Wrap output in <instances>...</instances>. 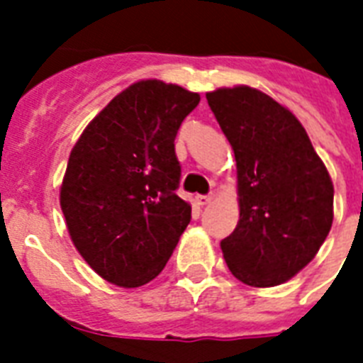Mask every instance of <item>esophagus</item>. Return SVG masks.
<instances>
[{"label":"esophagus","instance_id":"1","mask_svg":"<svg viewBox=\"0 0 363 363\" xmlns=\"http://www.w3.org/2000/svg\"><path fill=\"white\" fill-rule=\"evenodd\" d=\"M211 199H213V196H201V194H199V196H196V203H198V205H207L211 201Z\"/></svg>","mask_w":363,"mask_h":363}]
</instances>
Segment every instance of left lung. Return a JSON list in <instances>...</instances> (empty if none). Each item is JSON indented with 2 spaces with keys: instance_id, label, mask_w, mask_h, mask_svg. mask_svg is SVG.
Listing matches in <instances>:
<instances>
[{
  "instance_id": "obj_1",
  "label": "left lung",
  "mask_w": 363,
  "mask_h": 363,
  "mask_svg": "<svg viewBox=\"0 0 363 363\" xmlns=\"http://www.w3.org/2000/svg\"><path fill=\"white\" fill-rule=\"evenodd\" d=\"M207 101L238 162L239 222L220 241L228 267L248 286L286 282L330 233V173L303 125L267 94L218 88Z\"/></svg>"
}]
</instances>
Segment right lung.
Here are the masks:
<instances>
[{"label": "right lung", "mask_w": 363, "mask_h": 363, "mask_svg": "<svg viewBox=\"0 0 363 363\" xmlns=\"http://www.w3.org/2000/svg\"><path fill=\"white\" fill-rule=\"evenodd\" d=\"M199 94L162 81L125 88L69 154L60 205L71 241L99 277L137 288L160 275L192 218L177 196L175 137Z\"/></svg>", "instance_id": "obj_1"}]
</instances>
